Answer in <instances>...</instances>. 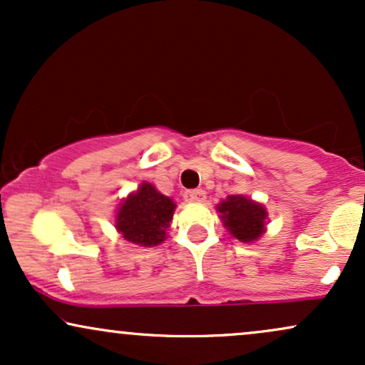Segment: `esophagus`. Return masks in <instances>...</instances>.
Segmentation results:
<instances>
[{"instance_id": "esophagus-1", "label": "esophagus", "mask_w": 365, "mask_h": 365, "mask_svg": "<svg viewBox=\"0 0 365 365\" xmlns=\"http://www.w3.org/2000/svg\"><path fill=\"white\" fill-rule=\"evenodd\" d=\"M183 199L187 202H202L206 199V192L202 188H194V190H185L183 192Z\"/></svg>"}]
</instances>
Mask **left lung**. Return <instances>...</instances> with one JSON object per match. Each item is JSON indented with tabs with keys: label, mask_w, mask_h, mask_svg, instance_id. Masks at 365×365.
<instances>
[{
	"label": "left lung",
	"mask_w": 365,
	"mask_h": 365,
	"mask_svg": "<svg viewBox=\"0 0 365 365\" xmlns=\"http://www.w3.org/2000/svg\"><path fill=\"white\" fill-rule=\"evenodd\" d=\"M217 212L221 215L226 230L245 244L257 240L266 230V209L249 197L228 195L223 202L217 204Z\"/></svg>",
	"instance_id": "left-lung-1"
}]
</instances>
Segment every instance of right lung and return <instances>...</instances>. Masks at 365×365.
Instances as JSON below:
<instances>
[{"instance_id":"right-lung-1","label":"right lung","mask_w":365,"mask_h":365,"mask_svg":"<svg viewBox=\"0 0 365 365\" xmlns=\"http://www.w3.org/2000/svg\"><path fill=\"white\" fill-rule=\"evenodd\" d=\"M175 207L177 206L170 197L144 182L139 190L120 204L115 226L127 242L142 247L159 245L166 238Z\"/></svg>"}]
</instances>
